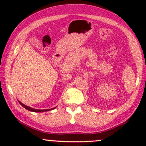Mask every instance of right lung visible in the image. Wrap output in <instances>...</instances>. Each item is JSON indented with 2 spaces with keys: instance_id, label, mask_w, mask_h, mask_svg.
<instances>
[{
  "instance_id": "1",
  "label": "right lung",
  "mask_w": 146,
  "mask_h": 146,
  "mask_svg": "<svg viewBox=\"0 0 146 146\" xmlns=\"http://www.w3.org/2000/svg\"><path fill=\"white\" fill-rule=\"evenodd\" d=\"M19 103L21 104V106H23L25 108V109L28 110L29 111H35V112H43V111H49V110H53L55 108H52V109H47V110H38V109H34V108H32L31 107H29L27 106H26L25 104H23V103H21V102H19Z\"/></svg>"
}]
</instances>
